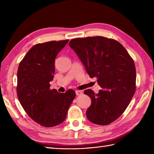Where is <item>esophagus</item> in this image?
Here are the masks:
<instances>
[{
  "label": "esophagus",
  "instance_id": "1",
  "mask_svg": "<svg viewBox=\"0 0 154 154\" xmlns=\"http://www.w3.org/2000/svg\"><path fill=\"white\" fill-rule=\"evenodd\" d=\"M75 93H76V95L77 96L81 95V94H83V92L81 91H75Z\"/></svg>",
  "mask_w": 154,
  "mask_h": 154
}]
</instances>
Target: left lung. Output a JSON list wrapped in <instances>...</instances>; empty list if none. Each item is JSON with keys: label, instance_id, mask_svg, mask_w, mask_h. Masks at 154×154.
Returning a JSON list of instances; mask_svg holds the SVG:
<instances>
[{"label": "left lung", "instance_id": "obj_1", "mask_svg": "<svg viewBox=\"0 0 154 154\" xmlns=\"http://www.w3.org/2000/svg\"><path fill=\"white\" fill-rule=\"evenodd\" d=\"M69 45L102 88L97 94L91 89L84 91L91 99L87 118L99 125L112 123L125 111L135 93L133 59L119 42L103 36L75 38Z\"/></svg>", "mask_w": 154, "mask_h": 154}]
</instances>
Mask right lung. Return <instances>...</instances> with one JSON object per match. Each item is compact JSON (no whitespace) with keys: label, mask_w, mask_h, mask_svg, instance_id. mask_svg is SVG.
<instances>
[{"label":"right lung","mask_w":154,"mask_h":154,"mask_svg":"<svg viewBox=\"0 0 154 154\" xmlns=\"http://www.w3.org/2000/svg\"><path fill=\"white\" fill-rule=\"evenodd\" d=\"M69 40L51 41L34 45L19 64L17 95L26 112L44 127L62 123L75 97V91L60 93L50 89L55 73V59Z\"/></svg>","instance_id":"1"}]
</instances>
